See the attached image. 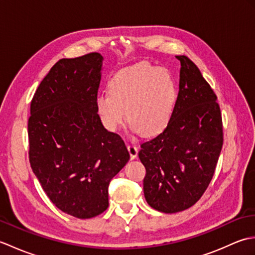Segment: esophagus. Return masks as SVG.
Returning <instances> with one entry per match:
<instances>
[{"label": "esophagus", "instance_id": "esophagus-1", "mask_svg": "<svg viewBox=\"0 0 255 255\" xmlns=\"http://www.w3.org/2000/svg\"><path fill=\"white\" fill-rule=\"evenodd\" d=\"M127 149L129 151V154H130V159L131 160L136 159L137 155H138V147H137V145L133 144V143H130V144L127 145Z\"/></svg>", "mask_w": 255, "mask_h": 255}]
</instances>
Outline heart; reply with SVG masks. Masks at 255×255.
Wrapping results in <instances>:
<instances>
[{
    "label": "heart",
    "instance_id": "1",
    "mask_svg": "<svg viewBox=\"0 0 255 255\" xmlns=\"http://www.w3.org/2000/svg\"><path fill=\"white\" fill-rule=\"evenodd\" d=\"M107 88L110 94L97 96L95 106L110 131H116L126 115L132 131L145 137L156 136L169 125L176 105L177 86L165 69L134 64L114 74Z\"/></svg>",
    "mask_w": 255,
    "mask_h": 255
}]
</instances>
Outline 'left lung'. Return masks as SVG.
<instances>
[{
  "label": "left lung",
  "mask_w": 255,
  "mask_h": 255,
  "mask_svg": "<svg viewBox=\"0 0 255 255\" xmlns=\"http://www.w3.org/2000/svg\"><path fill=\"white\" fill-rule=\"evenodd\" d=\"M181 62L180 90L174 113L159 136L141 144L147 203L165 214L185 210L197 202L213 178L224 143L217 96L186 56Z\"/></svg>",
  "instance_id": "left-lung-1"
}]
</instances>
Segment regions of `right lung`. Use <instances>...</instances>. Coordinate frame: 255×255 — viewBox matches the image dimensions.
I'll return each mask as SVG.
<instances>
[{
  "mask_svg": "<svg viewBox=\"0 0 255 255\" xmlns=\"http://www.w3.org/2000/svg\"><path fill=\"white\" fill-rule=\"evenodd\" d=\"M102 64L97 52L61 59L30 103L31 170L56 207L80 219L107 209L110 182L130 158L96 111Z\"/></svg>",
  "mask_w": 255,
  "mask_h": 255,
  "instance_id": "1",
  "label": "right lung"
}]
</instances>
